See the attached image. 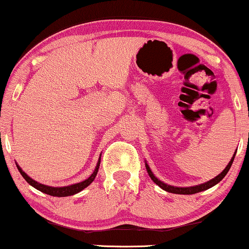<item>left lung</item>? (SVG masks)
<instances>
[{
    "label": "left lung",
    "instance_id": "8db88e82",
    "mask_svg": "<svg viewBox=\"0 0 249 249\" xmlns=\"http://www.w3.org/2000/svg\"><path fill=\"white\" fill-rule=\"evenodd\" d=\"M234 156H236V153H234L232 158H231L230 162L228 163V165L226 166V169H224L223 171L221 172L219 176H216L215 178L211 179L210 181H207L205 183H200V185L193 186V187H175V186L166 185V183L162 182L161 180H159L154 175H153V172L151 171V169H149V166H148L147 163H145V165H146V170H147V172H148V176L151 177V179L156 183V185L161 187L163 190H165V192H169V193H172V194H180V195H192V194L204 192V190L209 189V188H211V187L215 186L216 183H219L221 180H222L224 177H226L228 171H229V170H230L231 165H232L233 160H234Z\"/></svg>",
    "mask_w": 249,
    "mask_h": 249
}]
</instances>
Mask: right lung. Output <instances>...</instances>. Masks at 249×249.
I'll return each instance as SVG.
<instances>
[{"mask_svg":"<svg viewBox=\"0 0 249 249\" xmlns=\"http://www.w3.org/2000/svg\"><path fill=\"white\" fill-rule=\"evenodd\" d=\"M100 163H101V156L100 159H98L97 161V164H96V168H95L94 172L91 173L89 178H87L86 180H84V181L81 182H78V183H73V185H70V186H64V187H50V186H46V185H43V183H39L35 181V180L30 178L26 175L25 172L22 171V169L20 168V166L17 164V168H18L19 172L21 173V176L23 177V179L26 180L27 182L29 183L30 186H33L34 188H36L37 190H39V192H42L44 194H47V195H51V196H56V197H66V196H71V195H74V194L81 192V190L86 188L90 185L91 182L94 181L95 177H96L97 172H98V168H100Z\"/></svg>","mask_w":249,"mask_h":249,"instance_id":"right-lung-1","label":"right lung"}]
</instances>
